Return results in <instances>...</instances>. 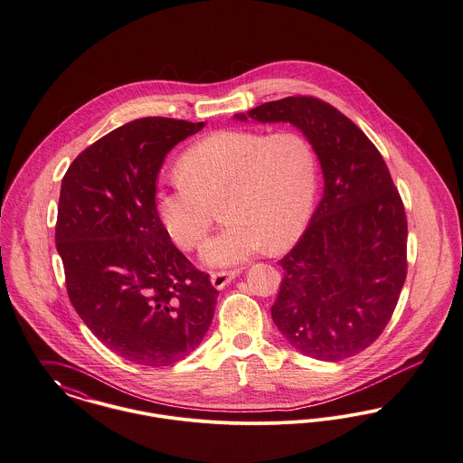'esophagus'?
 Listing matches in <instances>:
<instances>
[{"instance_id": "34e87169", "label": "esophagus", "mask_w": 463, "mask_h": 463, "mask_svg": "<svg viewBox=\"0 0 463 463\" xmlns=\"http://www.w3.org/2000/svg\"><path fill=\"white\" fill-rule=\"evenodd\" d=\"M240 271H215L212 272V283L215 288H223L227 283H231Z\"/></svg>"}]
</instances>
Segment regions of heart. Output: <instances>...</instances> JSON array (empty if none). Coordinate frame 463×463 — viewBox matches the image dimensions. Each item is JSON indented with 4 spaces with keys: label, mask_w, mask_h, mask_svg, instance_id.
Masks as SVG:
<instances>
[{
    "label": "heart",
    "mask_w": 463,
    "mask_h": 463,
    "mask_svg": "<svg viewBox=\"0 0 463 463\" xmlns=\"http://www.w3.org/2000/svg\"><path fill=\"white\" fill-rule=\"evenodd\" d=\"M180 173L156 189V212L182 250L204 241L222 199L225 227L203 248L210 264H238L298 241L317 195V154L296 131L222 129L182 154Z\"/></svg>",
    "instance_id": "obj_1"
}]
</instances>
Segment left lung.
<instances>
[{"label": "left lung", "mask_w": 463, "mask_h": 463, "mask_svg": "<svg viewBox=\"0 0 463 463\" xmlns=\"http://www.w3.org/2000/svg\"><path fill=\"white\" fill-rule=\"evenodd\" d=\"M240 120L290 122L324 171V195L281 260L271 306L278 330L300 354L343 360L388 326L408 274V218L374 143L337 109L313 96L264 103Z\"/></svg>", "instance_id": "left-lung-1"}]
</instances>
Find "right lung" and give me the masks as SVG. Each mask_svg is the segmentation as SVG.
Wrapping results in <instances>:
<instances>
[{"instance_id": "obj_1", "label": "right lung", "mask_w": 463, "mask_h": 463, "mask_svg": "<svg viewBox=\"0 0 463 463\" xmlns=\"http://www.w3.org/2000/svg\"><path fill=\"white\" fill-rule=\"evenodd\" d=\"M204 122L145 117L87 146L59 195L55 246L83 324L113 354L164 367L194 352L218 290L171 243L156 212L169 150Z\"/></svg>"}]
</instances>
